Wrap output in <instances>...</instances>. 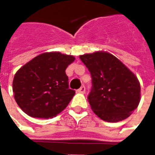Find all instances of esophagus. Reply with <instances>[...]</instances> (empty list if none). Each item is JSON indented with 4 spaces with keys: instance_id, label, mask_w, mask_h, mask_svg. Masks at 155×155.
I'll use <instances>...</instances> for the list:
<instances>
[{
    "instance_id": "obj_1",
    "label": "esophagus",
    "mask_w": 155,
    "mask_h": 155,
    "mask_svg": "<svg viewBox=\"0 0 155 155\" xmlns=\"http://www.w3.org/2000/svg\"><path fill=\"white\" fill-rule=\"evenodd\" d=\"M78 93H81V94H84V92H85V87L84 86H81L79 90L77 91Z\"/></svg>"
}]
</instances>
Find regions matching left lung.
<instances>
[{
    "mask_svg": "<svg viewBox=\"0 0 155 155\" xmlns=\"http://www.w3.org/2000/svg\"><path fill=\"white\" fill-rule=\"evenodd\" d=\"M80 59L91 72L92 87L87 99L94 114L111 123L130 116L140 101L136 76L108 52L84 54Z\"/></svg>",
    "mask_w": 155,
    "mask_h": 155,
    "instance_id": "obj_1",
    "label": "left lung"
}]
</instances>
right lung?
Wrapping results in <instances>:
<instances>
[{"mask_svg": "<svg viewBox=\"0 0 155 155\" xmlns=\"http://www.w3.org/2000/svg\"><path fill=\"white\" fill-rule=\"evenodd\" d=\"M73 55L60 52L39 54L14 76L13 93L19 107L29 116L49 119L64 110L75 94L69 88L65 70Z\"/></svg>", "mask_w": 155, "mask_h": 155, "instance_id": "right-lung-1", "label": "right lung"}]
</instances>
